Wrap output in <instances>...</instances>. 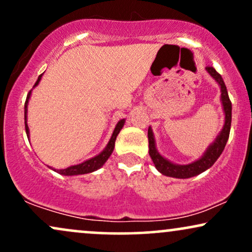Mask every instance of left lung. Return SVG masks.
I'll use <instances>...</instances> for the list:
<instances>
[{"label":"left lung","mask_w":252,"mask_h":252,"mask_svg":"<svg viewBox=\"0 0 252 252\" xmlns=\"http://www.w3.org/2000/svg\"><path fill=\"white\" fill-rule=\"evenodd\" d=\"M206 70L209 71V73L218 82L220 85L221 90V102L222 106H224L225 111V126L222 128L220 135L217 137L215 143L212 146H210V148L206 150L204 156L201 158H199L195 162L185 164V166H179V164H174L169 162L168 160L162 158L155 148V141H154V135H153L152 129H148V140H149V155L152 158L153 162H154L156 169L160 173H162L163 175L172 176V178H178V179H187L195 176L200 173L205 172L206 169H209L213 163L218 160V158L224 150L226 142L228 140V135H230V129H231V117H232V104H231L230 98H228V94L226 90V85H225L224 80L220 74L217 72L212 66H207Z\"/></svg>","instance_id":"1"}]
</instances>
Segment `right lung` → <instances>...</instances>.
<instances>
[{"instance_id": "right-lung-1", "label": "right lung", "mask_w": 252, "mask_h": 252, "mask_svg": "<svg viewBox=\"0 0 252 252\" xmlns=\"http://www.w3.org/2000/svg\"><path fill=\"white\" fill-rule=\"evenodd\" d=\"M41 76L42 74H40L39 78H37L36 83L34 84V86H36L37 84H39L40 79H41ZM30 96H31V91H30V94H27V98H26V103H25V128H26V134H27V137H30V135H28L30 134V130H28V126H27V104H28V99H30ZM123 126H124V120H121L120 122L117 123L116 128H115V130H114V134H112L111 138H110V142L108 143V146H106V148L104 149L99 155L94 156V158H90V160L85 161V162H83L80 164L71 166V167H68V168H65V169H58V170H56V172L59 173V174H63V175H78V174H88V173L94 172V170L100 168V167L105 163V161L108 160L109 156L111 155L112 150H114V148H115V141H116L118 132L121 131V129L123 128Z\"/></svg>"}]
</instances>
